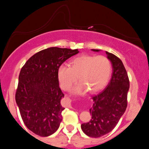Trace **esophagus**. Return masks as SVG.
I'll use <instances>...</instances> for the list:
<instances>
[{
	"label": "esophagus",
	"mask_w": 149,
	"mask_h": 149,
	"mask_svg": "<svg viewBox=\"0 0 149 149\" xmlns=\"http://www.w3.org/2000/svg\"><path fill=\"white\" fill-rule=\"evenodd\" d=\"M70 102H71V100H70ZM69 107H71V106H70V105H69Z\"/></svg>",
	"instance_id": "esophagus-1"
}]
</instances>
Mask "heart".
Wrapping results in <instances>:
<instances>
[{
  "label": "heart",
  "instance_id": "1",
  "mask_svg": "<svg viewBox=\"0 0 149 149\" xmlns=\"http://www.w3.org/2000/svg\"><path fill=\"white\" fill-rule=\"evenodd\" d=\"M70 67L61 65L57 71L60 87L64 90L71 88L78 80L80 83L72 89L73 93L82 95L88 90L95 93L107 85L111 72V63L104 56L84 55L74 58Z\"/></svg>",
  "mask_w": 149,
  "mask_h": 149
}]
</instances>
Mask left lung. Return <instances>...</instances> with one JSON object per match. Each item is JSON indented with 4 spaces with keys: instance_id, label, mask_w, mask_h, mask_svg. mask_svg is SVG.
Instances as JSON below:
<instances>
[{
    "instance_id": "1",
    "label": "left lung",
    "mask_w": 149,
    "mask_h": 149,
    "mask_svg": "<svg viewBox=\"0 0 149 149\" xmlns=\"http://www.w3.org/2000/svg\"><path fill=\"white\" fill-rule=\"evenodd\" d=\"M100 52V49H92ZM112 64L113 73L110 82L98 95L92 97L94 104L90 109L92 119L81 125L85 134L100 137L111 132L123 115L127 106L130 81L122 61L113 54L106 52Z\"/></svg>"
}]
</instances>
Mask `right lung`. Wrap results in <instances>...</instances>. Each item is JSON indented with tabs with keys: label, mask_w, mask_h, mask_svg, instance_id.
Masks as SVG:
<instances>
[{
	"label": "right lung",
	"mask_w": 149,
	"mask_h": 149,
	"mask_svg": "<svg viewBox=\"0 0 149 149\" xmlns=\"http://www.w3.org/2000/svg\"><path fill=\"white\" fill-rule=\"evenodd\" d=\"M78 52V49L49 47L33 54L22 68L15 100L24 123L34 134L48 136L59 128L64 95L59 86L57 71Z\"/></svg>",
	"instance_id": "add662e5"
}]
</instances>
